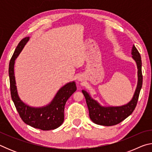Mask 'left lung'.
<instances>
[{"label":"left lung","mask_w":152,"mask_h":152,"mask_svg":"<svg viewBox=\"0 0 152 152\" xmlns=\"http://www.w3.org/2000/svg\"><path fill=\"white\" fill-rule=\"evenodd\" d=\"M132 58L137 64L138 69V82L137 88L132 101L127 104L121 107H102L92 99L88 92L82 91L85 96L87 106L88 108L89 117L94 123L100 125L112 126L118 124L128 117L135 109L139 99V95L142 87L143 76L141 72V58L140 53L133 45L132 48Z\"/></svg>","instance_id":"8db88e82"}]
</instances>
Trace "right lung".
I'll list each match as a JSON object with an SVG mask.
<instances>
[{
    "mask_svg": "<svg viewBox=\"0 0 152 152\" xmlns=\"http://www.w3.org/2000/svg\"><path fill=\"white\" fill-rule=\"evenodd\" d=\"M29 37L23 39L18 44L9 63V74L10 88L12 101L20 117L26 124L43 131L55 129L62 124L64 119V107L66 101L76 91L74 82H70L59 90L54 99L50 104L41 108H33L27 106L19 99L17 94L14 74L15 59L19 56Z\"/></svg>",
    "mask_w": 152,
    "mask_h": 152,
    "instance_id": "1",
    "label": "right lung"
}]
</instances>
